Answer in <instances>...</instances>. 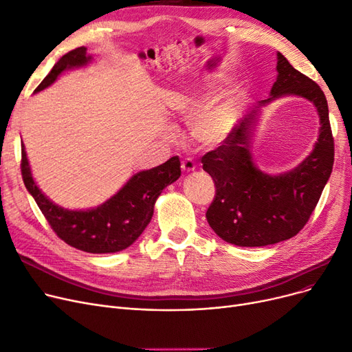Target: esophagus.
<instances>
[{"mask_svg":"<svg viewBox=\"0 0 352 352\" xmlns=\"http://www.w3.org/2000/svg\"><path fill=\"white\" fill-rule=\"evenodd\" d=\"M196 168V163L190 159V157H186L185 160H182V170L189 173V172H193Z\"/></svg>","mask_w":352,"mask_h":352,"instance_id":"obj_1","label":"esophagus"}]
</instances>
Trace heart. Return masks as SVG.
Here are the masks:
<instances>
[{
    "instance_id": "1",
    "label": "heart",
    "mask_w": 352,
    "mask_h": 352,
    "mask_svg": "<svg viewBox=\"0 0 352 352\" xmlns=\"http://www.w3.org/2000/svg\"><path fill=\"white\" fill-rule=\"evenodd\" d=\"M199 102L201 101H195L189 109V114H195L196 108L201 105ZM235 112L236 101L232 100V98H228L227 101L205 111L193 124L192 133L195 138L205 146H217L222 143L234 127Z\"/></svg>"
}]
</instances>
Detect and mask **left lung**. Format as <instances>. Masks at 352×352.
<instances>
[{
    "label": "left lung",
    "mask_w": 352,
    "mask_h": 352,
    "mask_svg": "<svg viewBox=\"0 0 352 352\" xmlns=\"http://www.w3.org/2000/svg\"><path fill=\"white\" fill-rule=\"evenodd\" d=\"M277 79L269 100L299 95L312 101L319 112L320 130L311 156L294 170L270 176L252 164L248 148V114L221 146L202 157L204 170L215 182V196L206 219L218 236L240 247H263L289 240L311 218L331 176L335 144L325 94L318 83L294 69L277 53ZM256 112V111H252Z\"/></svg>",
    "instance_id": "8db88e82"
}]
</instances>
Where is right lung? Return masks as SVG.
<instances>
[{
	"mask_svg": "<svg viewBox=\"0 0 352 352\" xmlns=\"http://www.w3.org/2000/svg\"><path fill=\"white\" fill-rule=\"evenodd\" d=\"M89 59L87 47L70 50L53 66L34 92L52 85L65 69L82 66ZM20 166L27 190L32 193L54 234L70 247L94 254L117 252L130 247L148 225L154 202L162 190L180 176V160L173 156L157 167L134 175L117 195L101 206L91 210H67L50 202L37 188L24 146H21Z\"/></svg>",
	"mask_w": 352,
	"mask_h": 352,
	"instance_id": "obj_1",
	"label": "right lung"
}]
</instances>
